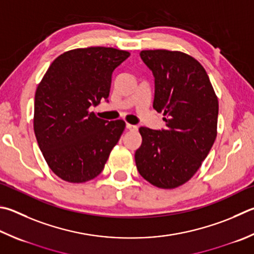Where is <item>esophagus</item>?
<instances>
[{
	"label": "esophagus",
	"mask_w": 254,
	"mask_h": 254,
	"mask_svg": "<svg viewBox=\"0 0 254 254\" xmlns=\"http://www.w3.org/2000/svg\"><path fill=\"white\" fill-rule=\"evenodd\" d=\"M127 128L128 131H136V130H137V127L134 126V124L127 123Z\"/></svg>",
	"instance_id": "obj_1"
}]
</instances>
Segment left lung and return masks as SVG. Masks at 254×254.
<instances>
[{
    "label": "left lung",
    "instance_id": "8db88e82",
    "mask_svg": "<svg viewBox=\"0 0 254 254\" xmlns=\"http://www.w3.org/2000/svg\"><path fill=\"white\" fill-rule=\"evenodd\" d=\"M140 57L154 76L153 108L165 128L141 127L137 171L161 189L188 182L200 169L216 137L219 102L204 67L180 51L144 50Z\"/></svg>",
    "mask_w": 254,
    "mask_h": 254
}]
</instances>
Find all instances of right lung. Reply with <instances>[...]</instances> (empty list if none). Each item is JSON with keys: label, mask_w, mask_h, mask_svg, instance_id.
Returning <instances> with one entry per match:
<instances>
[{"label": "right lung", "mask_w": 254, "mask_h": 254, "mask_svg": "<svg viewBox=\"0 0 254 254\" xmlns=\"http://www.w3.org/2000/svg\"><path fill=\"white\" fill-rule=\"evenodd\" d=\"M130 57L104 47L75 49L54 60L38 85L33 127L50 169L66 182L90 181L102 172L126 127L89 109L109 98L112 73Z\"/></svg>", "instance_id": "obj_1"}]
</instances>
